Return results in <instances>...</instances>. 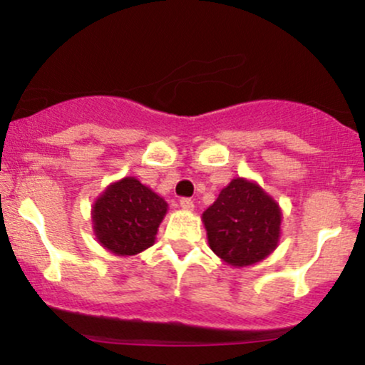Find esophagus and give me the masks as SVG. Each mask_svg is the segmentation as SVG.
<instances>
[{
    "label": "esophagus",
    "instance_id": "34e87169",
    "mask_svg": "<svg viewBox=\"0 0 365 365\" xmlns=\"http://www.w3.org/2000/svg\"><path fill=\"white\" fill-rule=\"evenodd\" d=\"M180 206L185 209V211H192V209H194V202H192V199H188V197H182V199H180Z\"/></svg>",
    "mask_w": 365,
    "mask_h": 365
}]
</instances>
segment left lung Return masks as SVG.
I'll return each instance as SVG.
<instances>
[{
    "mask_svg": "<svg viewBox=\"0 0 365 365\" xmlns=\"http://www.w3.org/2000/svg\"><path fill=\"white\" fill-rule=\"evenodd\" d=\"M207 242L230 266L266 259L279 242L282 209L257 183L233 178L202 215Z\"/></svg>",
    "mask_w": 365,
    "mask_h": 365,
    "instance_id": "left-lung-1",
    "label": "left lung"
}]
</instances>
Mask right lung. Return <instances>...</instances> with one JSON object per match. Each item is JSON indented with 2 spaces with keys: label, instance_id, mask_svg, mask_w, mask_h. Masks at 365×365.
<instances>
[{
  "label": "right lung",
  "instance_id": "1",
  "mask_svg": "<svg viewBox=\"0 0 365 365\" xmlns=\"http://www.w3.org/2000/svg\"><path fill=\"white\" fill-rule=\"evenodd\" d=\"M168 204L142 185L137 178L125 177L111 183L92 206V225L98 242L116 255H135L149 249Z\"/></svg>",
  "mask_w": 365,
  "mask_h": 365
}]
</instances>
